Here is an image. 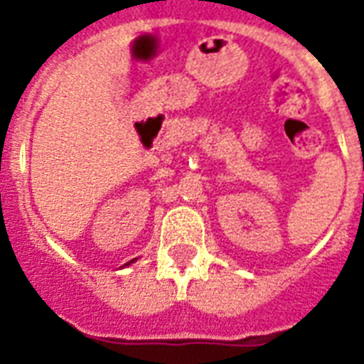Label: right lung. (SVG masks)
Wrapping results in <instances>:
<instances>
[{
	"label": "right lung",
	"mask_w": 364,
	"mask_h": 364,
	"mask_svg": "<svg viewBox=\"0 0 364 364\" xmlns=\"http://www.w3.org/2000/svg\"><path fill=\"white\" fill-rule=\"evenodd\" d=\"M132 262H134V259H132ZM132 262H127V264H126V266H129V264H132Z\"/></svg>",
	"instance_id": "add662e5"
}]
</instances>
